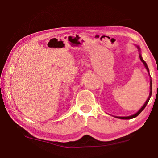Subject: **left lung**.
Instances as JSON below:
<instances>
[{
  "label": "left lung",
  "mask_w": 158,
  "mask_h": 158,
  "mask_svg": "<svg viewBox=\"0 0 158 158\" xmlns=\"http://www.w3.org/2000/svg\"><path fill=\"white\" fill-rule=\"evenodd\" d=\"M138 48H139V49L140 50V49H139V48L138 47ZM139 57H140V60H141V62L144 64V65H145V68L147 69V71L148 72H149V68H148V66H147V64H146V62L144 61L143 60V59L142 58V56H141V55L140 54V56H139ZM152 80H151V81H150V93H149V98H147V101H146V102L145 103V105H144L143 106V107L141 109H140L138 112H137L136 113H135V114H134L133 115H131V116H128V117H116L117 118H119V119H132V118H135V117H137L138 116L139 114L141 113L143 110V109L145 108V106H147V103L149 102V100H150V98H151V96H152Z\"/></svg>",
  "instance_id": "obj_1"
}]
</instances>
